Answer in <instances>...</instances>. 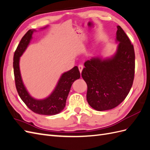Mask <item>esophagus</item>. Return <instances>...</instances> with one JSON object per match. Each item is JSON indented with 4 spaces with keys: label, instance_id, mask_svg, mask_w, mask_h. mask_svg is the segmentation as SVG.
Segmentation results:
<instances>
[{
    "label": "esophagus",
    "instance_id": "obj_1",
    "mask_svg": "<svg viewBox=\"0 0 150 150\" xmlns=\"http://www.w3.org/2000/svg\"><path fill=\"white\" fill-rule=\"evenodd\" d=\"M78 68H79V70L80 72H82L83 69V66L82 64H79L78 66Z\"/></svg>",
    "mask_w": 150,
    "mask_h": 150
}]
</instances>
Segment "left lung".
<instances>
[{"mask_svg":"<svg viewBox=\"0 0 150 150\" xmlns=\"http://www.w3.org/2000/svg\"><path fill=\"white\" fill-rule=\"evenodd\" d=\"M117 29L116 52L110 57L86 61L81 74L88 86V103L99 111L111 110L123 101L134 80V47L121 27Z\"/></svg>","mask_w":150,"mask_h":150,"instance_id":"obj_1","label":"left lung"}]
</instances>
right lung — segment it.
I'll use <instances>...</instances> for the list:
<instances>
[{
    "mask_svg": "<svg viewBox=\"0 0 150 150\" xmlns=\"http://www.w3.org/2000/svg\"><path fill=\"white\" fill-rule=\"evenodd\" d=\"M34 31L35 30L30 29L27 32L18 45L13 55V67L16 89L22 100L31 111L39 115H55L64 110L71 86L74 81L79 79L80 72L78 67L74 66L61 75L56 88L47 98L37 99L32 97L22 81L19 61L20 57L23 54L33 38L32 35Z\"/></svg>",
    "mask_w": 150,
    "mask_h": 150,
    "instance_id": "1",
    "label": "right lung"
}]
</instances>
